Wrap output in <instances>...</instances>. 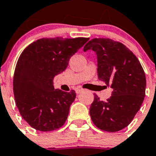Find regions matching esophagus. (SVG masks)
<instances>
[{"mask_svg":"<svg viewBox=\"0 0 156 156\" xmlns=\"http://www.w3.org/2000/svg\"><path fill=\"white\" fill-rule=\"evenodd\" d=\"M82 91H83V89H81V88H76V94H79L80 93H81Z\"/></svg>","mask_w":156,"mask_h":156,"instance_id":"obj_1","label":"esophagus"}]
</instances>
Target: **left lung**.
<instances>
[{"label":"left lung","instance_id":"8db88e82","mask_svg":"<svg viewBox=\"0 0 156 156\" xmlns=\"http://www.w3.org/2000/svg\"><path fill=\"white\" fill-rule=\"evenodd\" d=\"M92 49L98 57V79L113 88L111 97L101 101L94 95L89 113L94 125L107 132L126 127L145 98L146 76L141 63L122 43L110 38H93L84 51Z\"/></svg>","mask_w":156,"mask_h":156}]
</instances>
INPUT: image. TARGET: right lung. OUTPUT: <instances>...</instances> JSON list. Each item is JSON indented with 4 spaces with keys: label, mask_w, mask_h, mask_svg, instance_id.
Returning a JSON list of instances; mask_svg holds the SVG:
<instances>
[{
    "label": "right lung",
    "mask_w": 156,
    "mask_h": 156,
    "mask_svg": "<svg viewBox=\"0 0 156 156\" xmlns=\"http://www.w3.org/2000/svg\"><path fill=\"white\" fill-rule=\"evenodd\" d=\"M88 40L40 38L22 51L15 68L13 93L20 114L31 127L51 131L65 123L76 92L55 89L53 80L65 70L71 57Z\"/></svg>",
    "instance_id": "right-lung-1"
}]
</instances>
